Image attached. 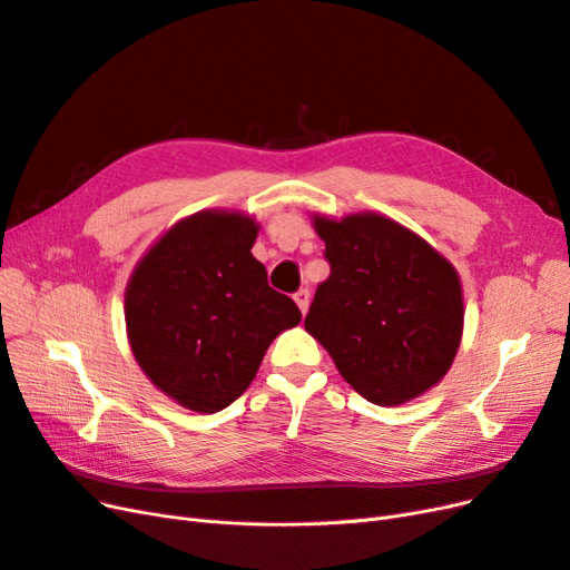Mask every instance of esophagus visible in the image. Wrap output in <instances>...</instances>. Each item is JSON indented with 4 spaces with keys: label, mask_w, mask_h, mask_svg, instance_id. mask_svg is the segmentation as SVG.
<instances>
[{
    "label": "esophagus",
    "mask_w": 570,
    "mask_h": 570,
    "mask_svg": "<svg viewBox=\"0 0 570 570\" xmlns=\"http://www.w3.org/2000/svg\"><path fill=\"white\" fill-rule=\"evenodd\" d=\"M295 302H297V306H299V312L306 314L308 302H312V292H308L306 287H302L299 292H295Z\"/></svg>",
    "instance_id": "1"
}]
</instances>
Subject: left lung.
Listing matches in <instances>:
<instances>
[{"label":"left lung","mask_w":570,"mask_h":570,"mask_svg":"<svg viewBox=\"0 0 570 570\" xmlns=\"http://www.w3.org/2000/svg\"><path fill=\"white\" fill-rule=\"evenodd\" d=\"M331 275L304 327L361 396L404 404L440 383L463 331L454 266L385 216L316 218Z\"/></svg>","instance_id":"1"}]
</instances>
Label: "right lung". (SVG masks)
Masks as SVG:
<instances>
[{
  "instance_id": "add662e5",
  "label": "right lung",
  "mask_w": 570,
  "mask_h": 570,
  "mask_svg": "<svg viewBox=\"0 0 570 570\" xmlns=\"http://www.w3.org/2000/svg\"><path fill=\"white\" fill-rule=\"evenodd\" d=\"M254 220L202 212L170 228L137 264L126 323L137 364L187 409L216 413L243 394L275 335L302 312L252 256Z\"/></svg>"
}]
</instances>
